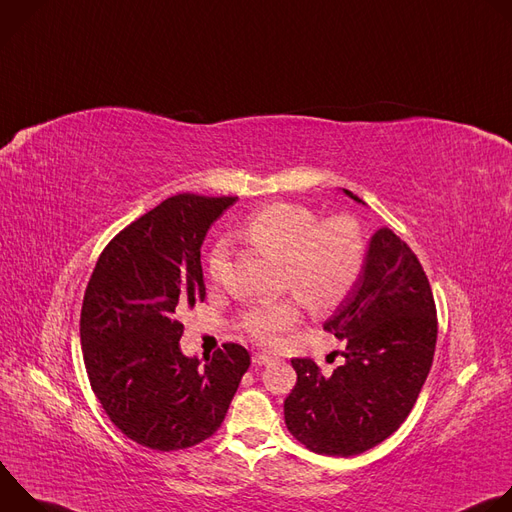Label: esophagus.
I'll use <instances>...</instances> for the list:
<instances>
[{"label":"esophagus","mask_w":512,"mask_h":512,"mask_svg":"<svg viewBox=\"0 0 512 512\" xmlns=\"http://www.w3.org/2000/svg\"><path fill=\"white\" fill-rule=\"evenodd\" d=\"M253 362H255V364H271V362H275V358H273L271 354L257 352V354H253Z\"/></svg>","instance_id":"34e87169"}]
</instances>
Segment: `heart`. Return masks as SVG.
<instances>
[{
  "instance_id": "1",
  "label": "heart",
  "mask_w": 512,
  "mask_h": 512,
  "mask_svg": "<svg viewBox=\"0 0 512 512\" xmlns=\"http://www.w3.org/2000/svg\"><path fill=\"white\" fill-rule=\"evenodd\" d=\"M239 239L281 261L283 287L314 310L340 304L354 287L367 255L364 235L348 216L318 223L316 212L291 202H273L255 210ZM227 245L218 243L208 253V277L221 281L227 269ZM300 320V300L287 296L273 304L253 306L241 314V328L261 344H275L279 334Z\"/></svg>"
}]
</instances>
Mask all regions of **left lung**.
Returning <instances> with one entry per match:
<instances>
[{"instance_id":"8db88e82","label":"left lung","mask_w":512,"mask_h":512,"mask_svg":"<svg viewBox=\"0 0 512 512\" xmlns=\"http://www.w3.org/2000/svg\"><path fill=\"white\" fill-rule=\"evenodd\" d=\"M344 194L362 202L350 190ZM324 330L342 340L344 362L324 375L312 358L291 360L298 383L283 415L289 433L308 450L348 458L399 429L435 352L437 316L427 275L391 229L373 235L354 287Z\"/></svg>"}]
</instances>
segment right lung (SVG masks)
Here are the masks:
<instances>
[{"instance_id":"obj_1","label":"right lung","mask_w":512,"mask_h":512,"mask_svg":"<svg viewBox=\"0 0 512 512\" xmlns=\"http://www.w3.org/2000/svg\"><path fill=\"white\" fill-rule=\"evenodd\" d=\"M237 198L178 194L139 216L103 249L81 310L91 389L139 446L192 448L221 427L251 356L235 342L184 356L178 316L204 302L200 247Z\"/></svg>"}]
</instances>
